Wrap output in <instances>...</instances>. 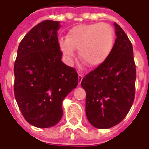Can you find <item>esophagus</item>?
Masks as SVG:
<instances>
[{
	"instance_id": "1",
	"label": "esophagus",
	"mask_w": 149,
	"mask_h": 149,
	"mask_svg": "<svg viewBox=\"0 0 149 149\" xmlns=\"http://www.w3.org/2000/svg\"><path fill=\"white\" fill-rule=\"evenodd\" d=\"M83 78H84V76L82 74L78 75V79H79V84H80V83L82 81Z\"/></svg>"
}]
</instances>
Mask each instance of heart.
<instances>
[{
    "label": "heart",
    "instance_id": "1",
    "mask_svg": "<svg viewBox=\"0 0 149 149\" xmlns=\"http://www.w3.org/2000/svg\"><path fill=\"white\" fill-rule=\"evenodd\" d=\"M114 30L105 22L81 24L72 27L66 39L59 40L60 48L69 59L79 50L80 59L90 67L102 65L111 54L114 45Z\"/></svg>",
    "mask_w": 149,
    "mask_h": 149
}]
</instances>
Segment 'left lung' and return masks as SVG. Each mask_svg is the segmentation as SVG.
<instances>
[{
    "label": "left lung",
    "instance_id": "8db88e82",
    "mask_svg": "<svg viewBox=\"0 0 149 149\" xmlns=\"http://www.w3.org/2000/svg\"><path fill=\"white\" fill-rule=\"evenodd\" d=\"M115 44L102 65L82 79L86 91V115L90 123L108 129L120 123L127 115L135 96L136 65L131 42L114 22Z\"/></svg>",
    "mask_w": 149,
    "mask_h": 149
}]
</instances>
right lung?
Here are the masks:
<instances>
[{
	"instance_id": "1",
	"label": "right lung",
	"mask_w": 149,
	"mask_h": 149,
	"mask_svg": "<svg viewBox=\"0 0 149 149\" xmlns=\"http://www.w3.org/2000/svg\"><path fill=\"white\" fill-rule=\"evenodd\" d=\"M59 22L44 20L29 30L18 47L14 94L25 120L40 128L62 119V101L78 85L74 68L62 62Z\"/></svg>"
}]
</instances>
